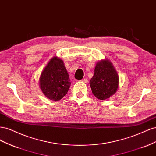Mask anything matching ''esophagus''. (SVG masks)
<instances>
[{
  "label": "esophagus",
  "mask_w": 156,
  "mask_h": 156,
  "mask_svg": "<svg viewBox=\"0 0 156 156\" xmlns=\"http://www.w3.org/2000/svg\"><path fill=\"white\" fill-rule=\"evenodd\" d=\"M81 81L83 82V83H88V79H83L81 80Z\"/></svg>",
  "instance_id": "esophagus-1"
}]
</instances>
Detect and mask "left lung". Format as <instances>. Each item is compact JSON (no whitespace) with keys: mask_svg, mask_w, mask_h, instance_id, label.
<instances>
[{"mask_svg":"<svg viewBox=\"0 0 156 156\" xmlns=\"http://www.w3.org/2000/svg\"><path fill=\"white\" fill-rule=\"evenodd\" d=\"M119 85V75L111 61L107 58L99 61L90 81L94 95L101 100H107L117 92Z\"/></svg>","mask_w":156,"mask_h":156,"instance_id":"obj_1","label":"left lung"}]
</instances>
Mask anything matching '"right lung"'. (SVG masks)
Returning a JSON list of instances; mask_svg holds the SVG:
<instances>
[{
  "instance_id": "add662e5",
  "label": "right lung",
  "mask_w": 156,
  "mask_h": 156,
  "mask_svg": "<svg viewBox=\"0 0 156 156\" xmlns=\"http://www.w3.org/2000/svg\"><path fill=\"white\" fill-rule=\"evenodd\" d=\"M71 82L62 60L54 56L42 71L39 79L41 92L48 99L59 101L69 90Z\"/></svg>"
}]
</instances>
